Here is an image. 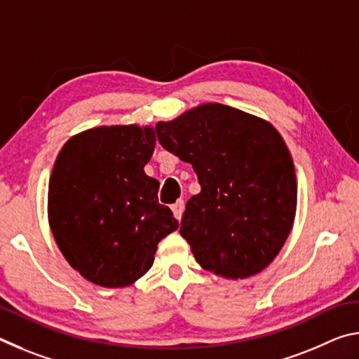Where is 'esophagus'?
<instances>
[{"label":"esophagus","mask_w":359,"mask_h":359,"mask_svg":"<svg viewBox=\"0 0 359 359\" xmlns=\"http://www.w3.org/2000/svg\"><path fill=\"white\" fill-rule=\"evenodd\" d=\"M171 209H172V212H174V217L177 218V220H180L182 215H184V210H185L184 199H179L177 203H174V204L171 205Z\"/></svg>","instance_id":"1"}]
</instances>
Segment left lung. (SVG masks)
<instances>
[{
  "label": "left lung",
  "mask_w": 359,
  "mask_h": 359,
  "mask_svg": "<svg viewBox=\"0 0 359 359\" xmlns=\"http://www.w3.org/2000/svg\"><path fill=\"white\" fill-rule=\"evenodd\" d=\"M161 147L193 165L201 193L188 199L180 234L205 271L258 274L294 222L297 184L287 144L266 120L209 102L155 126Z\"/></svg>",
  "instance_id": "1"
}]
</instances>
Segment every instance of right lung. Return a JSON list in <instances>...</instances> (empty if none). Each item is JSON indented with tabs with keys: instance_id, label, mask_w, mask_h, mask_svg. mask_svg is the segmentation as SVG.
Returning a JSON list of instances; mask_svg holds the SVG:
<instances>
[{
	"instance_id": "right-lung-1",
	"label": "right lung",
	"mask_w": 359,
	"mask_h": 359,
	"mask_svg": "<svg viewBox=\"0 0 359 359\" xmlns=\"http://www.w3.org/2000/svg\"><path fill=\"white\" fill-rule=\"evenodd\" d=\"M155 149L150 126H100L72 136L48 182V223L63 257L100 287L135 283L156 245L179 228L144 172Z\"/></svg>"
}]
</instances>
